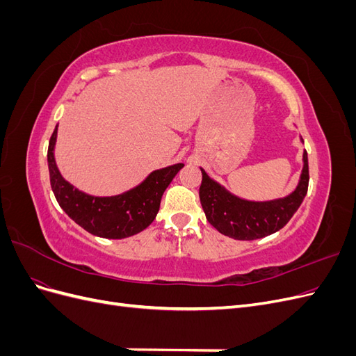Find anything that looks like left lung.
<instances>
[{
    "label": "left lung",
    "instance_id": "left-lung-1",
    "mask_svg": "<svg viewBox=\"0 0 356 356\" xmlns=\"http://www.w3.org/2000/svg\"><path fill=\"white\" fill-rule=\"evenodd\" d=\"M303 143V138H300ZM199 197L211 225L221 234L238 241L261 239L276 233L291 220L303 202L309 186L307 152H303V169L298 184L288 196L273 200H248L233 195L202 169Z\"/></svg>",
    "mask_w": 356,
    "mask_h": 356
}]
</instances>
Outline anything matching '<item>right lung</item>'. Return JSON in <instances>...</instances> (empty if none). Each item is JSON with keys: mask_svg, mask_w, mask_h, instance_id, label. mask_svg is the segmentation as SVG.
I'll return each mask as SVG.
<instances>
[{"mask_svg": "<svg viewBox=\"0 0 356 356\" xmlns=\"http://www.w3.org/2000/svg\"><path fill=\"white\" fill-rule=\"evenodd\" d=\"M58 124L49 143L47 163L50 186L59 207L80 227L98 238L124 239L147 229L156 218L165 190L182 163L156 169L134 188L115 196H92L62 177L56 165Z\"/></svg>", "mask_w": 356, "mask_h": 356, "instance_id": "add662e5", "label": "right lung"}]
</instances>
